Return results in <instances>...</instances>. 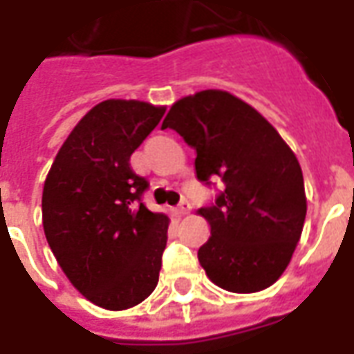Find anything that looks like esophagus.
I'll list each match as a JSON object with an SVG mask.
<instances>
[{"label": "esophagus", "mask_w": 354, "mask_h": 354, "mask_svg": "<svg viewBox=\"0 0 354 354\" xmlns=\"http://www.w3.org/2000/svg\"><path fill=\"white\" fill-rule=\"evenodd\" d=\"M187 212H189V203H185V201H182V203L174 208V214H176L178 218H182V216H185Z\"/></svg>", "instance_id": "obj_1"}]
</instances>
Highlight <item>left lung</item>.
Segmentation results:
<instances>
[{"instance_id": "1", "label": "left lung", "mask_w": 354, "mask_h": 354, "mask_svg": "<svg viewBox=\"0 0 354 354\" xmlns=\"http://www.w3.org/2000/svg\"><path fill=\"white\" fill-rule=\"evenodd\" d=\"M161 129L195 149L201 182H223L214 205L197 210L210 225L197 252L208 279L235 294L269 288L288 267L307 214L294 151L260 111L218 88L174 102Z\"/></svg>"}]
</instances>
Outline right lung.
Wrapping results in <instances>:
<instances>
[{"label":"right lung","mask_w":354,"mask_h":354,"mask_svg":"<svg viewBox=\"0 0 354 354\" xmlns=\"http://www.w3.org/2000/svg\"><path fill=\"white\" fill-rule=\"evenodd\" d=\"M165 106L104 100L58 149L45 178L43 230L58 266L88 301L109 311L144 301L159 282L169 218L147 210V182L131 155Z\"/></svg>","instance_id":"right-lung-1"}]
</instances>
